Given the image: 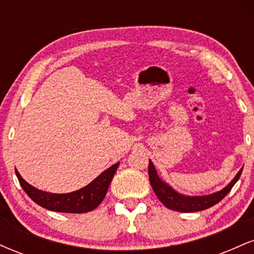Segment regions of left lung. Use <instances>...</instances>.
Segmentation results:
<instances>
[{"label": "left lung", "instance_id": "left-lung-1", "mask_svg": "<svg viewBox=\"0 0 254 254\" xmlns=\"http://www.w3.org/2000/svg\"><path fill=\"white\" fill-rule=\"evenodd\" d=\"M241 172L243 168L238 172V174L235 176L234 179L230 182L223 190L216 193L209 194V196H200V197H189V196H183V194L178 193L168 186L167 184L162 182L157 176L155 167H154L153 162L149 161V168H148V174H149V182L151 188H153L154 192L166 208L171 209V210H176L180 212H194V211H200L204 209H208L210 206L217 204L220 200H222L224 197L228 194V192L232 190V188L234 186V184L238 182L239 178L241 176Z\"/></svg>", "mask_w": 254, "mask_h": 254}]
</instances>
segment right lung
Listing matches in <instances>:
<instances>
[{"instance_id": "right-lung-1", "label": "right lung", "mask_w": 254, "mask_h": 254, "mask_svg": "<svg viewBox=\"0 0 254 254\" xmlns=\"http://www.w3.org/2000/svg\"><path fill=\"white\" fill-rule=\"evenodd\" d=\"M118 166L119 164L111 166L110 168L103 172L97 179L93 180L86 188L75 192H70V193L62 194L38 190V189L31 186L28 183H26L16 170L15 174L21 188L28 194V197L33 202H36L38 205L52 211L82 214V212L94 210L99 204L103 202Z\"/></svg>"}]
</instances>
